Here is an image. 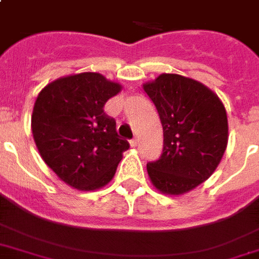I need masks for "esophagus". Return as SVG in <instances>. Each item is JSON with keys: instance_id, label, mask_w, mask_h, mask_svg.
Wrapping results in <instances>:
<instances>
[{"instance_id": "esophagus-1", "label": "esophagus", "mask_w": 259, "mask_h": 259, "mask_svg": "<svg viewBox=\"0 0 259 259\" xmlns=\"http://www.w3.org/2000/svg\"><path fill=\"white\" fill-rule=\"evenodd\" d=\"M130 145H131V147H137L138 146V139L135 138V139H132L131 142H130Z\"/></svg>"}]
</instances>
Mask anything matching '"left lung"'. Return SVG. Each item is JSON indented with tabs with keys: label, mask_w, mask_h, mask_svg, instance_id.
Instances as JSON below:
<instances>
[{
	"label": "left lung",
	"mask_w": 259,
	"mask_h": 259,
	"mask_svg": "<svg viewBox=\"0 0 259 259\" xmlns=\"http://www.w3.org/2000/svg\"><path fill=\"white\" fill-rule=\"evenodd\" d=\"M142 89L158 112L164 150L147 164L151 184L165 195H183L210 178L228 145V118L219 95L201 81L161 73Z\"/></svg>",
	"instance_id": "left-lung-1"
}]
</instances>
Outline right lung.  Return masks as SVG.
Wrapping results in <instances>:
<instances>
[{"label":"right lung","mask_w":259,"mask_h":259,"mask_svg":"<svg viewBox=\"0 0 259 259\" xmlns=\"http://www.w3.org/2000/svg\"><path fill=\"white\" fill-rule=\"evenodd\" d=\"M122 90L98 72L58 77L40 90L31 114V131L45 164L65 184L95 191L113 179L127 141L104 113L109 98Z\"/></svg>","instance_id":"add662e5"}]
</instances>
